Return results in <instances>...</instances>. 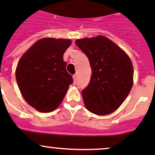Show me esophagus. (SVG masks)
<instances>
[{"mask_svg": "<svg viewBox=\"0 0 155 155\" xmlns=\"http://www.w3.org/2000/svg\"><path fill=\"white\" fill-rule=\"evenodd\" d=\"M73 82H74V84H76V80H77V75L74 74L73 76Z\"/></svg>", "mask_w": 155, "mask_h": 155, "instance_id": "1", "label": "esophagus"}]
</instances>
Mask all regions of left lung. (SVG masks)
Returning <instances> with one entry per match:
<instances>
[{
    "label": "left lung",
    "instance_id": "1",
    "mask_svg": "<svg viewBox=\"0 0 155 155\" xmlns=\"http://www.w3.org/2000/svg\"><path fill=\"white\" fill-rule=\"evenodd\" d=\"M88 57L92 76L82 95L86 108L99 115H108L122 104L133 84V66L128 55L102 36L76 40Z\"/></svg>",
    "mask_w": 155,
    "mask_h": 155
}]
</instances>
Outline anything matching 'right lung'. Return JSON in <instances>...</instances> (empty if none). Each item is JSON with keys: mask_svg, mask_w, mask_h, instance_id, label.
Listing matches in <instances>:
<instances>
[{"mask_svg": "<svg viewBox=\"0 0 155 155\" xmlns=\"http://www.w3.org/2000/svg\"><path fill=\"white\" fill-rule=\"evenodd\" d=\"M70 44L66 39H41L19 60L16 69L19 89L26 102L40 112L55 110L73 82L63 58Z\"/></svg>", "mask_w": 155, "mask_h": 155, "instance_id": "right-lung-1", "label": "right lung"}]
</instances>
